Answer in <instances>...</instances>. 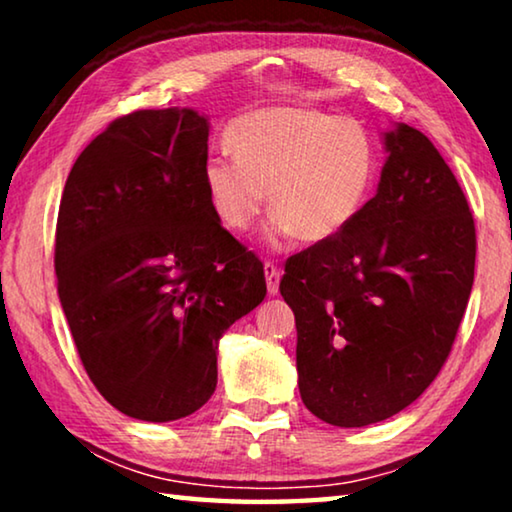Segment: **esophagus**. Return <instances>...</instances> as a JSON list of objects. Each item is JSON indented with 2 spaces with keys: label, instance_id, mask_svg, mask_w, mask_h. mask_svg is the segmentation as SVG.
Here are the masks:
<instances>
[{
  "label": "esophagus",
  "instance_id": "1",
  "mask_svg": "<svg viewBox=\"0 0 512 512\" xmlns=\"http://www.w3.org/2000/svg\"><path fill=\"white\" fill-rule=\"evenodd\" d=\"M264 275H266L268 293H271V296H277V291H280V268H277L273 262H266Z\"/></svg>",
  "mask_w": 512,
  "mask_h": 512
}]
</instances>
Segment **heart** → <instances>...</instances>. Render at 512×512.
<instances>
[{
  "mask_svg": "<svg viewBox=\"0 0 512 512\" xmlns=\"http://www.w3.org/2000/svg\"><path fill=\"white\" fill-rule=\"evenodd\" d=\"M232 155L203 164L207 201L225 228L248 230L271 203V246L300 237L323 244L348 228L375 185L377 158L366 128L316 108L271 106L232 121Z\"/></svg>",
  "mask_w": 512,
  "mask_h": 512,
  "instance_id": "obj_1",
  "label": "heart"
}]
</instances>
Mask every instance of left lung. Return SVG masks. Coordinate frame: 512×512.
Returning a JSON list of instances; mask_svg holds the SVG:
<instances>
[{
  "mask_svg": "<svg viewBox=\"0 0 512 512\" xmlns=\"http://www.w3.org/2000/svg\"><path fill=\"white\" fill-rule=\"evenodd\" d=\"M377 194L334 239L289 257L280 293L298 329V388L334 427H366L427 391L474 284L470 205L415 128L384 133Z\"/></svg>",
  "mask_w": 512,
  "mask_h": 512,
  "instance_id": "8db88e82",
  "label": "left lung"
}]
</instances>
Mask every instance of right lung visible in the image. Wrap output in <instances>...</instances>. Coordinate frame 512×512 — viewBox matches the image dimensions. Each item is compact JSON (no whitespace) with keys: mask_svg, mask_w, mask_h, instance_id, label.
Listing matches in <instances>:
<instances>
[{"mask_svg":"<svg viewBox=\"0 0 512 512\" xmlns=\"http://www.w3.org/2000/svg\"><path fill=\"white\" fill-rule=\"evenodd\" d=\"M210 119L137 110L85 146L60 198L58 298L83 368L128 418L192 415L228 327L266 296L264 266L203 185Z\"/></svg>","mask_w":512,"mask_h":512,"instance_id":"obj_1","label":"right lung"}]
</instances>
